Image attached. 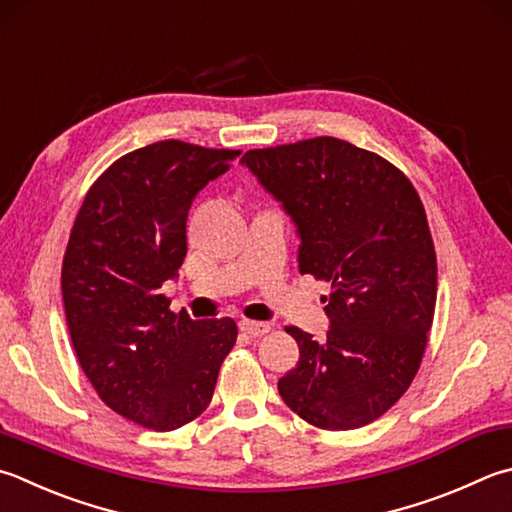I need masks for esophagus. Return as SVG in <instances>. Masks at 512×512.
<instances>
[{
	"label": "esophagus",
	"mask_w": 512,
	"mask_h": 512,
	"mask_svg": "<svg viewBox=\"0 0 512 512\" xmlns=\"http://www.w3.org/2000/svg\"><path fill=\"white\" fill-rule=\"evenodd\" d=\"M240 332H245L249 336H263L267 334L272 327H269V323H258V321H247V318H243V321L238 323Z\"/></svg>",
	"instance_id": "obj_1"
}]
</instances>
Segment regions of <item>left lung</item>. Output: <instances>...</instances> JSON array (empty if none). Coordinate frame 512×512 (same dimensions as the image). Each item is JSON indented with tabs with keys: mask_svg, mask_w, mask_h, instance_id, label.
I'll use <instances>...</instances> for the list:
<instances>
[{
	"mask_svg": "<svg viewBox=\"0 0 512 512\" xmlns=\"http://www.w3.org/2000/svg\"><path fill=\"white\" fill-rule=\"evenodd\" d=\"M240 162L296 225L301 274L332 285L323 343L285 327L301 356L278 392L316 428L368 426L410 388L435 316L421 198L388 160L330 136L252 149Z\"/></svg>",
	"mask_w": 512,
	"mask_h": 512,
	"instance_id": "1",
	"label": "left lung"
}]
</instances>
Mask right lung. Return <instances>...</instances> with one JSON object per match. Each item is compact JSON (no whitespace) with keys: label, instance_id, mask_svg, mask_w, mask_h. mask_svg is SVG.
<instances>
[{"label":"right lung","instance_id":"right-lung-1","mask_svg":"<svg viewBox=\"0 0 512 512\" xmlns=\"http://www.w3.org/2000/svg\"><path fill=\"white\" fill-rule=\"evenodd\" d=\"M238 156L149 144L115 160L77 211L62 265L73 350L100 399L138 426L167 432L194 421L236 343L231 318L173 314L160 287L187 256L191 202Z\"/></svg>","mask_w":512,"mask_h":512}]
</instances>
